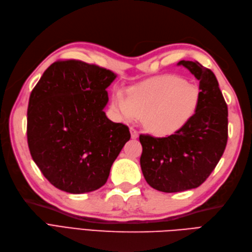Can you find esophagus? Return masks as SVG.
Here are the masks:
<instances>
[{
    "label": "esophagus",
    "instance_id": "esophagus-1",
    "mask_svg": "<svg viewBox=\"0 0 252 252\" xmlns=\"http://www.w3.org/2000/svg\"><path fill=\"white\" fill-rule=\"evenodd\" d=\"M130 133H131V139H138L139 138V132L136 131V129L133 127L130 128Z\"/></svg>",
    "mask_w": 252,
    "mask_h": 252
}]
</instances>
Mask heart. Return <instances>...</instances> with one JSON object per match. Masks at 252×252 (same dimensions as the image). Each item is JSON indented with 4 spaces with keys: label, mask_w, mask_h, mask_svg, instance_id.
<instances>
[{
    "label": "heart",
    "mask_w": 252,
    "mask_h": 252,
    "mask_svg": "<svg viewBox=\"0 0 252 252\" xmlns=\"http://www.w3.org/2000/svg\"><path fill=\"white\" fill-rule=\"evenodd\" d=\"M200 102L194 84L174 75H161L131 89L130 96L118 91L113 108L127 121L144 118L147 130L155 135H169L192 118Z\"/></svg>",
    "instance_id": "obj_1"
}]
</instances>
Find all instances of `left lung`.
I'll return each mask as SVG.
<instances>
[{
	"mask_svg": "<svg viewBox=\"0 0 252 252\" xmlns=\"http://www.w3.org/2000/svg\"><path fill=\"white\" fill-rule=\"evenodd\" d=\"M200 82V102L187 123L166 138L141 134L140 158L145 180L158 191L199 187L216 168L228 139V108L219 83L199 62L180 61Z\"/></svg>",
	"mask_w": 252,
	"mask_h": 252,
	"instance_id": "8db88e82",
	"label": "left lung"
}]
</instances>
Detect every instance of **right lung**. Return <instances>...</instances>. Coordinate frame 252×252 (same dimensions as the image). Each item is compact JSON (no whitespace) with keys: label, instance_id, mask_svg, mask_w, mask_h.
<instances>
[{"label":"right lung","instance_id":"1","mask_svg":"<svg viewBox=\"0 0 252 252\" xmlns=\"http://www.w3.org/2000/svg\"><path fill=\"white\" fill-rule=\"evenodd\" d=\"M117 74L78 60L51 64L32 89L27 111L30 155L43 175L63 191L102 187L127 141L129 128L110 121L106 91Z\"/></svg>","mask_w":252,"mask_h":252}]
</instances>
